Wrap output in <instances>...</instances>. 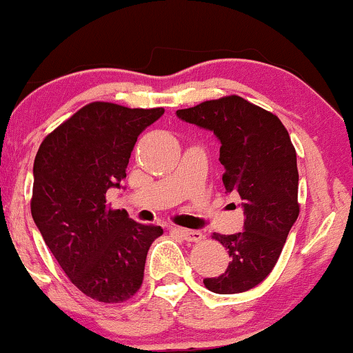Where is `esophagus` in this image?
Segmentation results:
<instances>
[{
	"label": "esophagus",
	"instance_id": "34e87169",
	"mask_svg": "<svg viewBox=\"0 0 353 353\" xmlns=\"http://www.w3.org/2000/svg\"><path fill=\"white\" fill-rule=\"evenodd\" d=\"M173 230H175L178 236H181L188 242H198L203 239V232H199V230H191V229H183V228H175Z\"/></svg>",
	"mask_w": 353,
	"mask_h": 353
}]
</instances>
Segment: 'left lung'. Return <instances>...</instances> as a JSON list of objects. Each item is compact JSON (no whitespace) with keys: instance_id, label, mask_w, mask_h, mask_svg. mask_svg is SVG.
I'll list each match as a JSON object with an SVG mask.
<instances>
[{"instance_id":"1","label":"left lung","mask_w":353,"mask_h":353,"mask_svg":"<svg viewBox=\"0 0 353 353\" xmlns=\"http://www.w3.org/2000/svg\"><path fill=\"white\" fill-rule=\"evenodd\" d=\"M176 116L214 132L225 191L242 199V232L212 234L228 249L229 267L203 283L217 294L243 293L270 275L298 219L296 150L275 114L236 94L178 110Z\"/></svg>"}]
</instances>
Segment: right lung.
Segmentation results:
<instances>
[{"instance_id":"obj_1","label":"right lung","mask_w":353,"mask_h":353,"mask_svg":"<svg viewBox=\"0 0 353 353\" xmlns=\"http://www.w3.org/2000/svg\"><path fill=\"white\" fill-rule=\"evenodd\" d=\"M163 111L90 103L43 139L34 160V223L65 275L97 301L123 303L137 293L147 252L163 234L106 204V191L125 178L139 134Z\"/></svg>"}]
</instances>
